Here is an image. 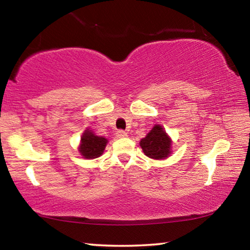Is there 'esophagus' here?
<instances>
[{
	"label": "esophagus",
	"instance_id": "34e87169",
	"mask_svg": "<svg viewBox=\"0 0 250 250\" xmlns=\"http://www.w3.org/2000/svg\"><path fill=\"white\" fill-rule=\"evenodd\" d=\"M116 135H117V138H125V137H128V133H126L124 130H118L116 132Z\"/></svg>",
	"mask_w": 250,
	"mask_h": 250
}]
</instances>
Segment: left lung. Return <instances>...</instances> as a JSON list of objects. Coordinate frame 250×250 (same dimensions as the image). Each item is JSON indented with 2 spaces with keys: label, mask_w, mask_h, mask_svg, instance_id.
Wrapping results in <instances>:
<instances>
[{
  "label": "left lung",
  "mask_w": 250,
  "mask_h": 250,
  "mask_svg": "<svg viewBox=\"0 0 250 250\" xmlns=\"http://www.w3.org/2000/svg\"><path fill=\"white\" fill-rule=\"evenodd\" d=\"M140 146L143 153L153 160L167 159L172 154L171 138L160 125H155L146 138L141 139Z\"/></svg>",
  "instance_id": "8db88e82"
}]
</instances>
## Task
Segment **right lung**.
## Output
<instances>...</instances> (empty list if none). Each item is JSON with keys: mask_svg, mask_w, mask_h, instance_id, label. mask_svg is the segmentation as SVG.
I'll list each match as a JSON object with an SVG mask.
<instances>
[{"mask_svg": "<svg viewBox=\"0 0 250 250\" xmlns=\"http://www.w3.org/2000/svg\"><path fill=\"white\" fill-rule=\"evenodd\" d=\"M107 143L108 139L97 135L94 131L87 128L80 138L78 152L83 159H97L103 155Z\"/></svg>", "mask_w": 250, "mask_h": 250, "instance_id": "obj_1", "label": "right lung"}]
</instances>
